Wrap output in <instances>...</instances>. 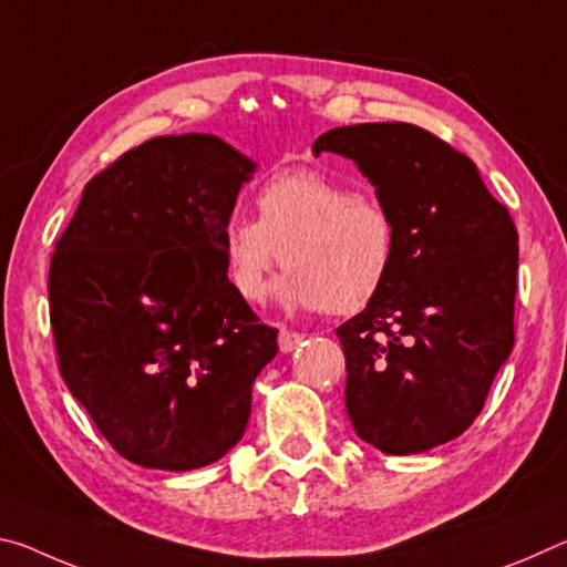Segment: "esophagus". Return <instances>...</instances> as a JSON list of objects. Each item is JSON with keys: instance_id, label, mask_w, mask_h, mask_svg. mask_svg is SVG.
<instances>
[{"instance_id": "esophagus-1", "label": "esophagus", "mask_w": 567, "mask_h": 567, "mask_svg": "<svg viewBox=\"0 0 567 567\" xmlns=\"http://www.w3.org/2000/svg\"><path fill=\"white\" fill-rule=\"evenodd\" d=\"M302 340H305V334L292 332V330H282L280 338H277V342H280V350H282V352H292Z\"/></svg>"}]
</instances>
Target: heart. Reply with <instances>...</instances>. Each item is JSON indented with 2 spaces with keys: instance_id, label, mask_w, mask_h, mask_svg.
<instances>
[{
  "instance_id": "1",
  "label": "heart",
  "mask_w": 567,
  "mask_h": 567,
  "mask_svg": "<svg viewBox=\"0 0 567 567\" xmlns=\"http://www.w3.org/2000/svg\"><path fill=\"white\" fill-rule=\"evenodd\" d=\"M255 199L260 219L233 217L223 233L225 270L243 300H260L280 260L290 270L277 292L292 307L352 315L380 295L395 265L398 225L378 197L297 167L272 175Z\"/></svg>"
}]
</instances>
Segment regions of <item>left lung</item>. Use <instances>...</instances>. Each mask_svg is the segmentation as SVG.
<instances>
[{"label": "left lung", "mask_w": 567, "mask_h": 567, "mask_svg": "<svg viewBox=\"0 0 567 567\" xmlns=\"http://www.w3.org/2000/svg\"><path fill=\"white\" fill-rule=\"evenodd\" d=\"M395 217L385 287L338 328L344 405L364 443L412 455L473 425L515 342L517 229L473 159L408 122L324 132Z\"/></svg>", "instance_id": "obj_1"}]
</instances>
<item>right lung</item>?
Returning a JSON list of instances; mask_svg holds the SVG:
<instances>
[{"label": "right lung", "instance_id": "right-lung-1", "mask_svg": "<svg viewBox=\"0 0 567 567\" xmlns=\"http://www.w3.org/2000/svg\"><path fill=\"white\" fill-rule=\"evenodd\" d=\"M255 162L213 134L124 152L84 185L50 265L60 372L134 465L205 467L243 437L277 330L227 280L223 233Z\"/></svg>", "mask_w": 567, "mask_h": 567}]
</instances>
